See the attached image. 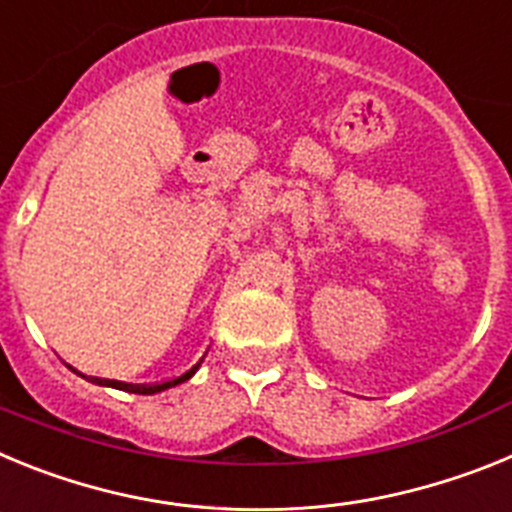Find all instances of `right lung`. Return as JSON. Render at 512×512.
Wrapping results in <instances>:
<instances>
[{
    "label": "right lung",
    "mask_w": 512,
    "mask_h": 512,
    "mask_svg": "<svg viewBox=\"0 0 512 512\" xmlns=\"http://www.w3.org/2000/svg\"><path fill=\"white\" fill-rule=\"evenodd\" d=\"M200 364H202V359L197 361V364H194L189 372H184L182 377H174V379H169V382H161V384H138V387H133V384H122V382H115V379H99V377H92V382L94 384H107V387H122V390L135 392V395H156V392H164V390H169V387H176V384L187 382V379L192 377L197 369H200Z\"/></svg>",
    "instance_id": "right-lung-1"
}]
</instances>
